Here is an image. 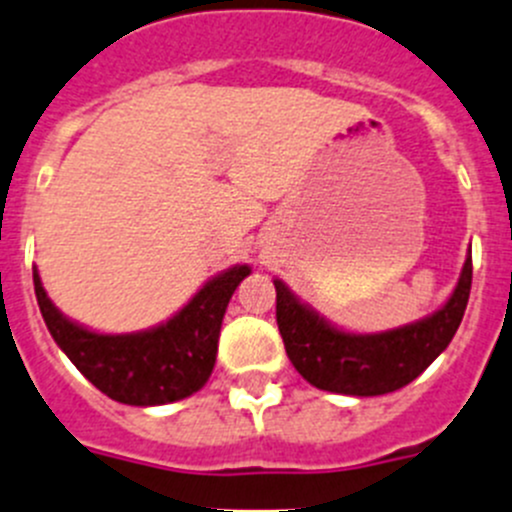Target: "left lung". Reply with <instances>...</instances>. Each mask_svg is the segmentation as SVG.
Masks as SVG:
<instances>
[{
  "instance_id": "8db88e82",
  "label": "left lung",
  "mask_w": 512,
  "mask_h": 512,
  "mask_svg": "<svg viewBox=\"0 0 512 512\" xmlns=\"http://www.w3.org/2000/svg\"><path fill=\"white\" fill-rule=\"evenodd\" d=\"M473 285V260H465L450 300L433 315L395 330L355 335L337 330L302 305L282 280L277 290V327L295 370L327 393L372 398L413 382L458 332Z\"/></svg>"
}]
</instances>
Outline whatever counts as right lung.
Wrapping results in <instances>:
<instances>
[{
    "label": "right lung",
    "mask_w": 512,
    "mask_h": 512,
    "mask_svg": "<svg viewBox=\"0 0 512 512\" xmlns=\"http://www.w3.org/2000/svg\"><path fill=\"white\" fill-rule=\"evenodd\" d=\"M247 275V265L230 267L175 317L127 335H102L64 317L44 292L37 267L34 292L49 335L94 388L117 403L150 408L190 398L210 380L227 302Z\"/></svg>",
    "instance_id": "add662e5"
}]
</instances>
